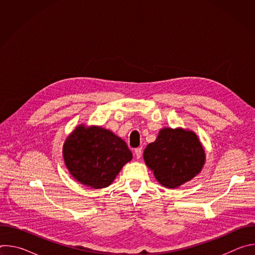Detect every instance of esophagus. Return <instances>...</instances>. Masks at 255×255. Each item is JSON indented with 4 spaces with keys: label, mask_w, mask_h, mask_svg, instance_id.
I'll return each instance as SVG.
<instances>
[{
    "label": "esophagus",
    "mask_w": 255,
    "mask_h": 255,
    "mask_svg": "<svg viewBox=\"0 0 255 255\" xmlns=\"http://www.w3.org/2000/svg\"><path fill=\"white\" fill-rule=\"evenodd\" d=\"M134 152H135V156H136V158H137V159L141 158V156H142V148H141V147L136 148Z\"/></svg>",
    "instance_id": "esophagus-1"
}]
</instances>
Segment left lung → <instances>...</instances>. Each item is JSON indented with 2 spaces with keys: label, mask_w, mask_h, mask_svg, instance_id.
I'll return each mask as SVG.
<instances>
[{
  "label": "left lung",
  "mask_w": 255,
  "mask_h": 255,
  "mask_svg": "<svg viewBox=\"0 0 255 255\" xmlns=\"http://www.w3.org/2000/svg\"><path fill=\"white\" fill-rule=\"evenodd\" d=\"M143 159L161 186L176 189L202 171L206 153L194 131L164 127L145 148Z\"/></svg>",
  "instance_id": "1"
}]
</instances>
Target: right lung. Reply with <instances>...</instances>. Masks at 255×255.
<instances>
[{
  "mask_svg": "<svg viewBox=\"0 0 255 255\" xmlns=\"http://www.w3.org/2000/svg\"><path fill=\"white\" fill-rule=\"evenodd\" d=\"M62 156L69 173L80 184L104 189L132 159V152L112 131L81 124L65 139Z\"/></svg>",
  "mask_w": 255,
  "mask_h": 255,
  "instance_id": "right-lung-1",
  "label": "right lung"
}]
</instances>
